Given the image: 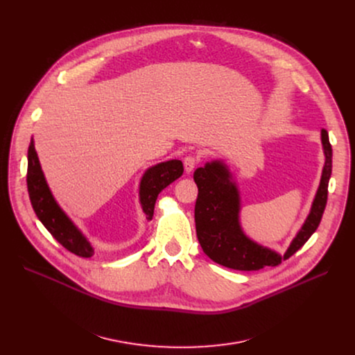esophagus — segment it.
<instances>
[{
	"instance_id": "obj_1",
	"label": "esophagus",
	"mask_w": 355,
	"mask_h": 355,
	"mask_svg": "<svg viewBox=\"0 0 355 355\" xmlns=\"http://www.w3.org/2000/svg\"><path fill=\"white\" fill-rule=\"evenodd\" d=\"M196 163H198V160H196L193 156H187V157L184 159V168H185V171H187V173H191V171L195 168Z\"/></svg>"
}]
</instances>
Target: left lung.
I'll use <instances>...</instances> for the list:
<instances>
[{"label":"left lung","mask_w":355,"mask_h":355,"mask_svg":"<svg viewBox=\"0 0 355 355\" xmlns=\"http://www.w3.org/2000/svg\"><path fill=\"white\" fill-rule=\"evenodd\" d=\"M324 166L311 212L289 244L285 254L264 247L247 237L240 225V192L227 166L220 160L207 163L193 173L198 185L195 204V226L199 244L215 263L239 271H257L275 267L305 244L316 232L326 204L331 175V144L329 133L322 129Z\"/></svg>","instance_id":"1"}]
</instances>
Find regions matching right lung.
I'll list each match as a JSON object with an SVG mask.
<instances>
[{
  "label": "right lung",
  "mask_w": 355,
  "mask_h": 355,
  "mask_svg": "<svg viewBox=\"0 0 355 355\" xmlns=\"http://www.w3.org/2000/svg\"><path fill=\"white\" fill-rule=\"evenodd\" d=\"M184 173L182 163L180 160H168L159 163L144 171L140 187H139V199L141 209L147 218L151 220L155 214V204L159 193ZM26 184L32 208L37 219L49 230L64 248L74 252L78 257H92L94 247L83 234V232L73 223V220L64 214L59 207L56 199L50 191L46 178L43 175L33 139L31 140L28 148V174Z\"/></svg>",
  "instance_id": "1"
}]
</instances>
